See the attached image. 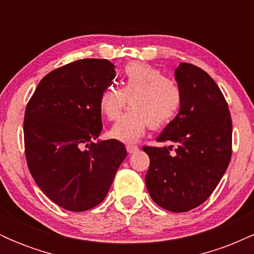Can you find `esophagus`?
Masks as SVG:
<instances>
[{
    "mask_svg": "<svg viewBox=\"0 0 254 254\" xmlns=\"http://www.w3.org/2000/svg\"><path fill=\"white\" fill-rule=\"evenodd\" d=\"M127 153H129V154H133V153H136L137 150H138V147H137V145L127 144Z\"/></svg>",
    "mask_w": 254,
    "mask_h": 254,
    "instance_id": "34e87169",
    "label": "esophagus"
}]
</instances>
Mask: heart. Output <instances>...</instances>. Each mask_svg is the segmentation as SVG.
I'll return each instance as SVG.
<instances>
[{
  "label": "heart",
  "mask_w": 254,
  "mask_h": 254,
  "mask_svg": "<svg viewBox=\"0 0 254 254\" xmlns=\"http://www.w3.org/2000/svg\"><path fill=\"white\" fill-rule=\"evenodd\" d=\"M129 99L130 109L111 127L109 135L125 143L137 142L148 127L160 129L177 117L183 92L177 81L147 63H129L119 87L107 86L99 97V111L109 121L119 117Z\"/></svg>",
  "instance_id": "b5f03b06"
}]
</instances>
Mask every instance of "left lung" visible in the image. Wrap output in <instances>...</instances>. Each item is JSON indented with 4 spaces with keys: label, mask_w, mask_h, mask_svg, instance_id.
Returning <instances> with one entry per match:
<instances>
[{
    "label": "left lung",
    "mask_w": 254,
    "mask_h": 254,
    "mask_svg": "<svg viewBox=\"0 0 254 254\" xmlns=\"http://www.w3.org/2000/svg\"><path fill=\"white\" fill-rule=\"evenodd\" d=\"M183 92L177 117L157 142L170 147H143L150 159L145 185L161 208L185 212L205 202L216 189L232 157V118L215 81L193 64L174 70Z\"/></svg>",
    "instance_id": "8db88e82"
}]
</instances>
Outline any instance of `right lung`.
<instances>
[{"instance_id": "obj_1", "label": "right lung", "mask_w": 254, "mask_h": 254, "mask_svg": "<svg viewBox=\"0 0 254 254\" xmlns=\"http://www.w3.org/2000/svg\"><path fill=\"white\" fill-rule=\"evenodd\" d=\"M115 76L110 61H75L43 77L26 107L28 170L40 190L66 210L103 202L127 157L117 139L93 142L103 130L99 97Z\"/></svg>"}]
</instances>
